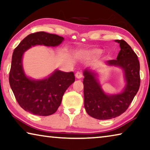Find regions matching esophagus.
<instances>
[{"instance_id":"1","label":"esophagus","mask_w":150,"mask_h":150,"mask_svg":"<svg viewBox=\"0 0 150 150\" xmlns=\"http://www.w3.org/2000/svg\"><path fill=\"white\" fill-rule=\"evenodd\" d=\"M83 77L82 73L81 72H77L75 73V77L77 78V79H81Z\"/></svg>"}]
</instances>
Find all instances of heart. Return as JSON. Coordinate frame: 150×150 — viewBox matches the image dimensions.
<instances>
[{
    "mask_svg": "<svg viewBox=\"0 0 150 150\" xmlns=\"http://www.w3.org/2000/svg\"><path fill=\"white\" fill-rule=\"evenodd\" d=\"M102 50L100 49H82L78 51L76 53V55L78 57H93L99 55L101 53Z\"/></svg>",
    "mask_w": 150,
    "mask_h": 150,
    "instance_id": "b5f03b06",
    "label": "heart"
}]
</instances>
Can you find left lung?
I'll return each mask as SVG.
<instances>
[{"instance_id": "obj_1", "label": "left lung", "mask_w": 150, "mask_h": 150, "mask_svg": "<svg viewBox=\"0 0 150 150\" xmlns=\"http://www.w3.org/2000/svg\"><path fill=\"white\" fill-rule=\"evenodd\" d=\"M115 41L120 44V51L115 60L107 61L105 64L120 67L123 71L125 85L122 92L106 93L96 71L90 68L83 71L84 107L88 115L97 120H110L124 113L139 88V62L137 54L125 41Z\"/></svg>"}]
</instances>
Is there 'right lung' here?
Returning a JSON list of instances; mask_svg holds the SVG:
<instances>
[{
	"label": "right lung",
	"mask_w": 150,
	"mask_h": 150,
	"mask_svg": "<svg viewBox=\"0 0 150 150\" xmlns=\"http://www.w3.org/2000/svg\"><path fill=\"white\" fill-rule=\"evenodd\" d=\"M64 38L43 31L28 35L14 50L9 83L18 103L33 115L47 116L56 112L67 89L75 81L73 72L56 69L49 77L35 79L25 74L23 67L24 53L32 47H57Z\"/></svg>",
	"instance_id": "obj_1"
}]
</instances>
